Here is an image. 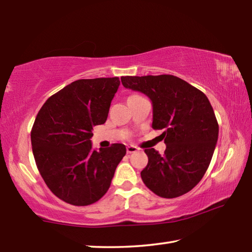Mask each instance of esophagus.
Wrapping results in <instances>:
<instances>
[{
    "label": "esophagus",
    "instance_id": "34e87169",
    "mask_svg": "<svg viewBox=\"0 0 252 252\" xmlns=\"http://www.w3.org/2000/svg\"><path fill=\"white\" fill-rule=\"evenodd\" d=\"M138 150H139V149L136 148V147H134V146H127L126 147V152L127 153H134V152H136Z\"/></svg>",
    "mask_w": 252,
    "mask_h": 252
}]
</instances>
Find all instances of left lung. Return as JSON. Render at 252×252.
Returning <instances> with one entry per match:
<instances>
[{
  "label": "left lung",
  "mask_w": 252,
  "mask_h": 252,
  "mask_svg": "<svg viewBox=\"0 0 252 252\" xmlns=\"http://www.w3.org/2000/svg\"><path fill=\"white\" fill-rule=\"evenodd\" d=\"M123 87L142 92L153 106L152 127L164 132L167 149H146L148 164L141 178L161 198H177L198 185L210 164L219 126L203 92L170 74L122 76Z\"/></svg>",
  "instance_id": "8db88e82"
}]
</instances>
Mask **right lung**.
Returning a JSON list of instances; mask_svg holds the SVG:
<instances>
[{
  "label": "right lung",
  "instance_id": "add662e5",
  "mask_svg": "<svg viewBox=\"0 0 252 252\" xmlns=\"http://www.w3.org/2000/svg\"><path fill=\"white\" fill-rule=\"evenodd\" d=\"M119 78L82 79L42 105L31 131L34 159L45 185L72 206H89L109 190L125 144L93 150V126L103 125Z\"/></svg>",
  "mask_w": 252,
  "mask_h": 252
}]
</instances>
